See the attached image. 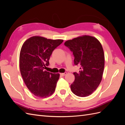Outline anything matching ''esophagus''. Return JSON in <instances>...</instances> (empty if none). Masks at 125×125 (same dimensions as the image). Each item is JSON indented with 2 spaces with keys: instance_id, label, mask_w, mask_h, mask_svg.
Instances as JSON below:
<instances>
[{
  "instance_id": "34e87169",
  "label": "esophagus",
  "mask_w": 125,
  "mask_h": 125,
  "mask_svg": "<svg viewBox=\"0 0 125 125\" xmlns=\"http://www.w3.org/2000/svg\"><path fill=\"white\" fill-rule=\"evenodd\" d=\"M67 74V73H66V72H65V73H61V75H62V76H65V75H66Z\"/></svg>"
}]
</instances>
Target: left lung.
Listing matches in <instances>:
<instances>
[{
    "label": "left lung",
    "instance_id": "1",
    "mask_svg": "<svg viewBox=\"0 0 125 125\" xmlns=\"http://www.w3.org/2000/svg\"><path fill=\"white\" fill-rule=\"evenodd\" d=\"M64 45L73 52L75 64L81 66L78 73H73L71 91L78 97L89 96L102 80L105 56L102 44L95 37L84 35L69 40Z\"/></svg>",
    "mask_w": 125,
    "mask_h": 125
}]
</instances>
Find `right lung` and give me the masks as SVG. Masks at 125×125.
Returning <instances> with one entry per match:
<instances>
[{
    "label": "right lung",
    "mask_w": 125,
    "mask_h": 125,
    "mask_svg": "<svg viewBox=\"0 0 125 125\" xmlns=\"http://www.w3.org/2000/svg\"><path fill=\"white\" fill-rule=\"evenodd\" d=\"M63 41L33 36L22 44L19 56L20 73L27 88L36 97L47 98L55 91L60 74L44 69L49 64L53 50Z\"/></svg>",
    "instance_id": "add662e5"
}]
</instances>
